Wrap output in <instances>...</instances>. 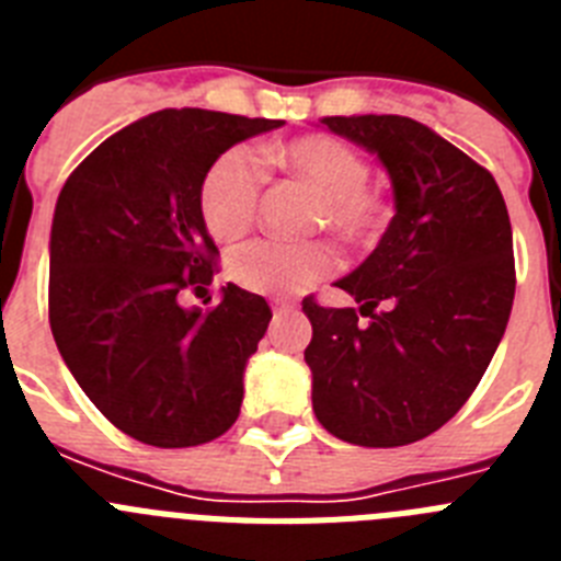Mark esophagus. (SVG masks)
I'll use <instances>...</instances> for the list:
<instances>
[{"mask_svg": "<svg viewBox=\"0 0 561 561\" xmlns=\"http://www.w3.org/2000/svg\"><path fill=\"white\" fill-rule=\"evenodd\" d=\"M297 306L289 300H275V314H286V311H295Z\"/></svg>", "mask_w": 561, "mask_h": 561, "instance_id": "esophagus-1", "label": "esophagus"}]
</instances>
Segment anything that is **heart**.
Returning a JSON list of instances; mask_svg holds the SVG:
<instances>
[{"label":"heart","mask_w":561,"mask_h":561,"mask_svg":"<svg viewBox=\"0 0 561 561\" xmlns=\"http://www.w3.org/2000/svg\"><path fill=\"white\" fill-rule=\"evenodd\" d=\"M266 162L304 176L323 196L329 225L351 238L379 232L388 205L368 187V162L348 142L331 134H306L266 151ZM264 173L250 151L230 148L207 168L199 187V210L205 227L232 241L255 221ZM334 270V252L325 244H289L277 238H257L230 255V277L257 295H297L323 280Z\"/></svg>","instance_id":"obj_1"}]
</instances>
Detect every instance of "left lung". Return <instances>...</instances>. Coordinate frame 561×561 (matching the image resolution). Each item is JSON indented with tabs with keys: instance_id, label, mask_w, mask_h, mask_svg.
I'll return each mask as SVG.
<instances>
[{
	"instance_id": "1",
	"label": "left lung",
	"mask_w": 561,
	"mask_h": 561,
	"mask_svg": "<svg viewBox=\"0 0 561 561\" xmlns=\"http://www.w3.org/2000/svg\"><path fill=\"white\" fill-rule=\"evenodd\" d=\"M323 123L376 153L396 216L336 280L359 311L304 300L311 408L340 440L404 447L463 408L503 340L517 286L512 221L492 173L424 123L401 114Z\"/></svg>"
}]
</instances>
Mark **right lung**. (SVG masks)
Masks as SVG:
<instances>
[{
	"label": "right lung",
	"mask_w": 561,
	"mask_h": 561,
	"mask_svg": "<svg viewBox=\"0 0 561 561\" xmlns=\"http://www.w3.org/2000/svg\"><path fill=\"white\" fill-rule=\"evenodd\" d=\"M280 126L162 108L103 140L58 193L49 329L89 401L142 444L199 447L241 413L270 306L236 284L207 311L185 309L180 295L210 286L219 255L199 210L207 168Z\"/></svg>",
	"instance_id": "right-lung-1"
}]
</instances>
